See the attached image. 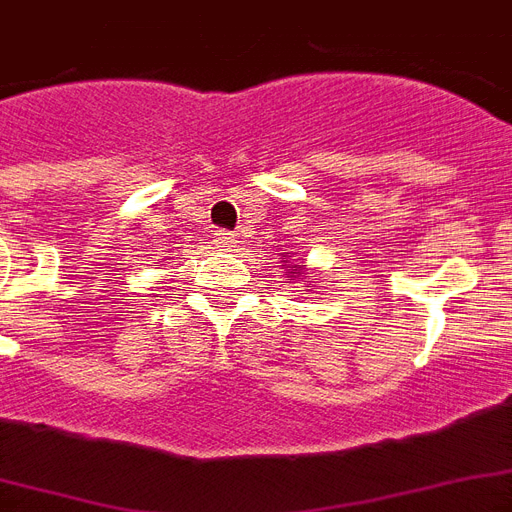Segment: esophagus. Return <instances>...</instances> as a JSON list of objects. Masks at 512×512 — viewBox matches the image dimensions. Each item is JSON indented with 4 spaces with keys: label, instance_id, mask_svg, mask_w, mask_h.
Listing matches in <instances>:
<instances>
[{
    "label": "esophagus",
    "instance_id": "1",
    "mask_svg": "<svg viewBox=\"0 0 512 512\" xmlns=\"http://www.w3.org/2000/svg\"><path fill=\"white\" fill-rule=\"evenodd\" d=\"M212 239H215V244H223V247H228V244H233V233L215 231V236H212Z\"/></svg>",
    "mask_w": 512,
    "mask_h": 512
}]
</instances>
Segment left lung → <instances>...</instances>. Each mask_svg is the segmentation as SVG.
Returning <instances> with one entry per match:
<instances>
[{
  "label": "left lung",
  "mask_w": 512,
  "mask_h": 512,
  "mask_svg": "<svg viewBox=\"0 0 512 512\" xmlns=\"http://www.w3.org/2000/svg\"><path fill=\"white\" fill-rule=\"evenodd\" d=\"M295 268H297V265H295Z\"/></svg>",
  "instance_id": "left-lung-1"
}]
</instances>
